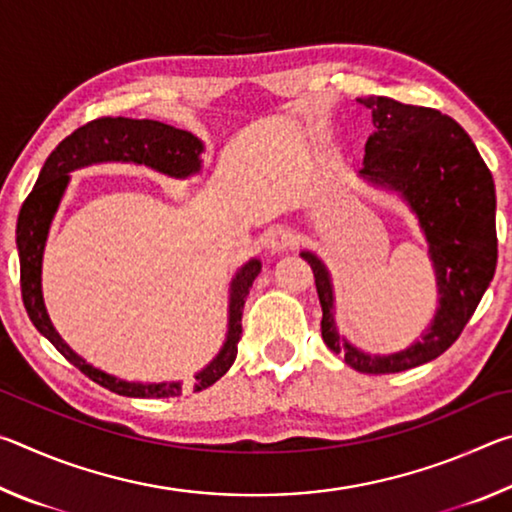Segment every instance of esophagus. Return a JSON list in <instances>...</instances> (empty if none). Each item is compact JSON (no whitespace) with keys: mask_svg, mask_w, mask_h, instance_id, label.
Wrapping results in <instances>:
<instances>
[{"mask_svg":"<svg viewBox=\"0 0 512 512\" xmlns=\"http://www.w3.org/2000/svg\"><path fill=\"white\" fill-rule=\"evenodd\" d=\"M300 244V235L296 230L291 228H273L268 232V239H266V246L271 253H282V250H289V248H296Z\"/></svg>","mask_w":512,"mask_h":512,"instance_id":"esophagus-1","label":"esophagus"}]
</instances>
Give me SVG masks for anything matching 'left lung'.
Here are the masks:
<instances>
[{
  "mask_svg": "<svg viewBox=\"0 0 512 512\" xmlns=\"http://www.w3.org/2000/svg\"><path fill=\"white\" fill-rule=\"evenodd\" d=\"M375 133L368 137L361 178L397 192L418 219L436 271L438 309L422 341L379 357L354 348L336 332L334 291L325 264L305 250L316 277L323 320L320 332L332 352L366 375L402 372L440 357L479 307L497 268L495 180L461 126L433 108L368 97Z\"/></svg>",
  "mask_w": 512,
  "mask_h": 512,
  "instance_id": "8db88e82",
  "label": "left lung"
}]
</instances>
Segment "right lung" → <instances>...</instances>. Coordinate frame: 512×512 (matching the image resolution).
<instances>
[{
  "label": "right lung",
  "mask_w": 512,
  "mask_h": 512,
  "mask_svg": "<svg viewBox=\"0 0 512 512\" xmlns=\"http://www.w3.org/2000/svg\"><path fill=\"white\" fill-rule=\"evenodd\" d=\"M203 142L192 133L180 131L169 124L153 119H128V117H99L76 128L60 142L42 167L38 183L33 185L27 201L22 203L17 216V253H20V287L22 300L27 307L31 323L51 345L74 363L83 375H88L99 386L126 397H176L183 393L180 381H162V384H140V381H124L90 366L51 325L45 300H42V253L49 235L51 219L60 205L69 183V171L88 167L97 162H135L155 169L171 178H187L201 171ZM262 271L259 259H250L239 268L230 284V311H228V336L221 352L207 363L196 375L194 391L212 386L237 359V343L241 339V316L244 302L253 287L255 277Z\"/></svg>",
  "instance_id": "right-lung-1"
}]
</instances>
